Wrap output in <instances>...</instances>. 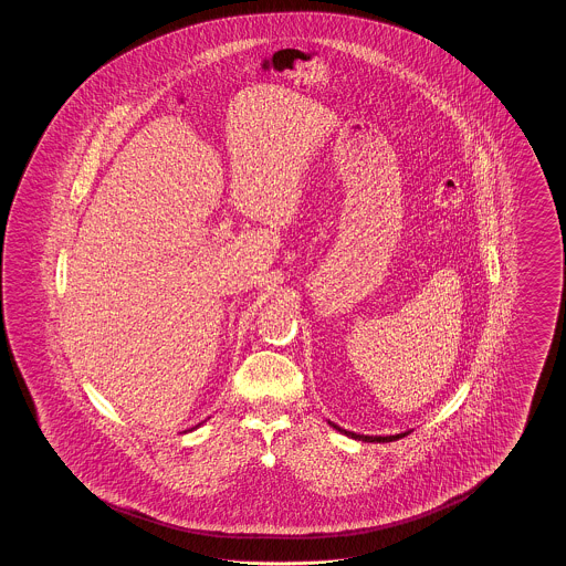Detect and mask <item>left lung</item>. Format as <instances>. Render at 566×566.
Listing matches in <instances>:
<instances>
[{
    "label": "left lung",
    "instance_id": "8db88e82",
    "mask_svg": "<svg viewBox=\"0 0 566 566\" xmlns=\"http://www.w3.org/2000/svg\"><path fill=\"white\" fill-rule=\"evenodd\" d=\"M335 431L342 432V434H346V437H352V439H358V441H367V443H388V441H397V439H401V437H407L411 431L397 432V434H358V432L346 431V429H339L337 424H333V422H328Z\"/></svg>",
    "mask_w": 566,
    "mask_h": 566
}]
</instances>
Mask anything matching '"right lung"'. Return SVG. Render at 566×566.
<instances>
[{"label": "right lung", "mask_w": 566, "mask_h": 566, "mask_svg": "<svg viewBox=\"0 0 566 566\" xmlns=\"http://www.w3.org/2000/svg\"><path fill=\"white\" fill-rule=\"evenodd\" d=\"M197 427H199V424H197ZM197 427H195V429H197Z\"/></svg>", "instance_id": "add662e5"}]
</instances>
